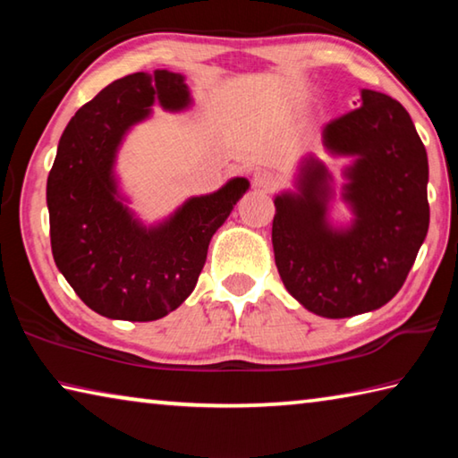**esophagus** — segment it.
<instances>
[{"instance_id": "34e87169", "label": "esophagus", "mask_w": 458, "mask_h": 458, "mask_svg": "<svg viewBox=\"0 0 458 458\" xmlns=\"http://www.w3.org/2000/svg\"><path fill=\"white\" fill-rule=\"evenodd\" d=\"M252 180L257 188L265 190V191H273L278 185V177L273 172H268V169H259V172L254 174Z\"/></svg>"}]
</instances>
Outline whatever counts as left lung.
Segmentation results:
<instances>
[{"instance_id": "left-lung-1", "label": "left lung", "mask_w": 458, "mask_h": 458, "mask_svg": "<svg viewBox=\"0 0 458 458\" xmlns=\"http://www.w3.org/2000/svg\"><path fill=\"white\" fill-rule=\"evenodd\" d=\"M323 141L358 157L345 188L353 226H327V172L309 159L299 196L275 199L273 248L286 291L311 313L344 319L386 305L404 284L428 232V157L406 108L368 89L361 106L325 127Z\"/></svg>"}]
</instances>
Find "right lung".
I'll return each instance as SVG.
<instances>
[{"label":"right lung","mask_w":458,"mask_h":458,"mask_svg":"<svg viewBox=\"0 0 458 458\" xmlns=\"http://www.w3.org/2000/svg\"><path fill=\"white\" fill-rule=\"evenodd\" d=\"M155 98L172 111L188 106L183 76H123L81 106L60 137L46 188L54 262L82 303L108 319L155 321L175 311L198 283L214 232L248 190L236 177L191 198L164 226H139L114 198L113 161L123 133L147 117Z\"/></svg>","instance_id":"right-lung-1"}]
</instances>
